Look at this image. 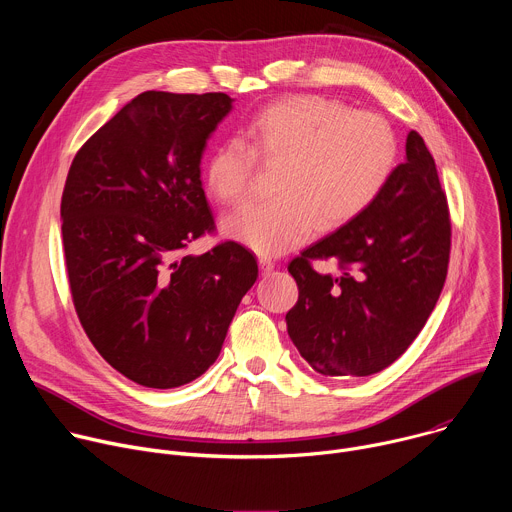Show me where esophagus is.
<instances>
[{
    "mask_svg": "<svg viewBox=\"0 0 512 512\" xmlns=\"http://www.w3.org/2000/svg\"><path fill=\"white\" fill-rule=\"evenodd\" d=\"M259 267H261V273L263 275H269L271 271H273V267H275V263H273V259L271 257H259Z\"/></svg>",
    "mask_w": 512,
    "mask_h": 512,
    "instance_id": "obj_1",
    "label": "esophagus"
}]
</instances>
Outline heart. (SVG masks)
Here are the masks:
<instances>
[{
    "mask_svg": "<svg viewBox=\"0 0 512 512\" xmlns=\"http://www.w3.org/2000/svg\"><path fill=\"white\" fill-rule=\"evenodd\" d=\"M253 148L231 137L206 162V186L225 204L247 198L255 154L281 162L267 202L225 218L223 231L261 255L304 243L316 227L336 229L367 210L391 178L397 139L389 123L320 95H291L259 109L247 125Z\"/></svg>",
    "mask_w": 512,
    "mask_h": 512,
    "instance_id": "1",
    "label": "heart"
}]
</instances>
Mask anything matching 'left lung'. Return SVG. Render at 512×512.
Listing matches in <instances>:
<instances>
[{
	"instance_id": "1",
	"label": "left lung",
	"mask_w": 512,
	"mask_h": 512,
	"mask_svg": "<svg viewBox=\"0 0 512 512\" xmlns=\"http://www.w3.org/2000/svg\"><path fill=\"white\" fill-rule=\"evenodd\" d=\"M405 162L377 200L287 265L300 296L285 314L287 334L326 377H369L417 338L448 275L450 212L435 162L409 131ZM312 258L339 273L318 274Z\"/></svg>"
}]
</instances>
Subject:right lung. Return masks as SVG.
<instances>
[{"instance_id": "right-lung-1", "label": "right lung", "mask_w": 512, "mask_h": 512, "mask_svg": "<svg viewBox=\"0 0 512 512\" xmlns=\"http://www.w3.org/2000/svg\"><path fill=\"white\" fill-rule=\"evenodd\" d=\"M233 101L145 91L83 145L66 176L60 218L72 302L99 354L143 387L198 379L259 273L235 241L186 253L214 229L200 160Z\"/></svg>"}]
</instances>
